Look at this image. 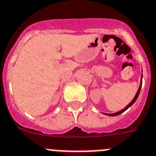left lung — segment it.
<instances>
[{
    "label": "left lung",
    "instance_id": "8db88e82",
    "mask_svg": "<svg viewBox=\"0 0 156 156\" xmlns=\"http://www.w3.org/2000/svg\"><path fill=\"white\" fill-rule=\"evenodd\" d=\"M141 86H142V75H141V78H140V87H139V89H138L137 92H136V95H135L134 98L133 99V101H131V102L129 103V104L128 105H127V106L125 108H124V109H122V110L119 111V112H115V113H113V114H106V113H104V115H108V116H116V115H120V114H122V112H125V111H126L127 109H128V108H129V107L132 106L133 104L135 103V101H136V99H137L138 96H139V94H140V89H141Z\"/></svg>",
    "mask_w": 156,
    "mask_h": 156
}]
</instances>
